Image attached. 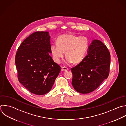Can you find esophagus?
Masks as SVG:
<instances>
[{
    "label": "esophagus",
    "mask_w": 126,
    "mask_h": 126,
    "mask_svg": "<svg viewBox=\"0 0 126 126\" xmlns=\"http://www.w3.org/2000/svg\"><path fill=\"white\" fill-rule=\"evenodd\" d=\"M67 70H68V68H67L66 67H62V71H66Z\"/></svg>",
    "instance_id": "esophagus-1"
}]
</instances>
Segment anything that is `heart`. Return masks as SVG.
<instances>
[{
    "label": "heart",
    "instance_id": "1",
    "mask_svg": "<svg viewBox=\"0 0 126 126\" xmlns=\"http://www.w3.org/2000/svg\"><path fill=\"white\" fill-rule=\"evenodd\" d=\"M88 47V40L85 36L63 34L57 39V43H52L50 51L54 61L59 63L64 53L67 63L77 64L84 59Z\"/></svg>",
    "mask_w": 126,
    "mask_h": 126
}]
</instances>
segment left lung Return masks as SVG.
<instances>
[{
    "mask_svg": "<svg viewBox=\"0 0 126 126\" xmlns=\"http://www.w3.org/2000/svg\"><path fill=\"white\" fill-rule=\"evenodd\" d=\"M87 52L83 60L71 68L72 85L82 94L95 90L108 77L109 72L110 54L101 41L92 40Z\"/></svg>",
    "mask_w": 126,
    "mask_h": 126,
    "instance_id": "obj_1",
    "label": "left lung"
}]
</instances>
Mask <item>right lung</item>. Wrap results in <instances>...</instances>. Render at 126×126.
Listing matches in <instances>:
<instances>
[{"mask_svg":"<svg viewBox=\"0 0 126 126\" xmlns=\"http://www.w3.org/2000/svg\"><path fill=\"white\" fill-rule=\"evenodd\" d=\"M50 37L48 32L32 34L22 43L15 56L19 82L36 94L48 93L61 71L50 55Z\"/></svg>","mask_w":126,"mask_h":126,"instance_id":"1","label":"right lung"}]
</instances>
